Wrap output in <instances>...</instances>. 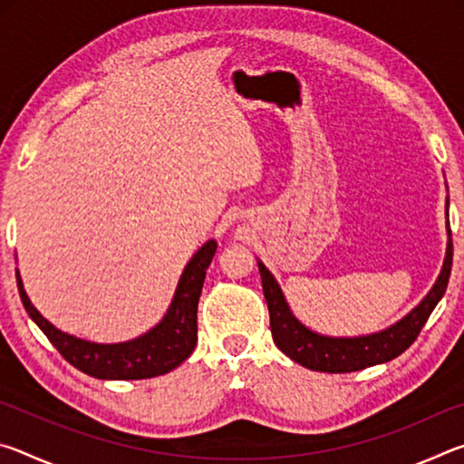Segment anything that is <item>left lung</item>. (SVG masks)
<instances>
[{"instance_id":"left-lung-1","label":"left lung","mask_w":464,"mask_h":464,"mask_svg":"<svg viewBox=\"0 0 464 464\" xmlns=\"http://www.w3.org/2000/svg\"><path fill=\"white\" fill-rule=\"evenodd\" d=\"M446 210H449V204H446ZM446 227H449L450 235V225ZM257 268H260L264 296L270 311L274 343L290 360H295L304 368H311V371L354 372L368 366L389 362V360L403 354L418 340L421 327L426 325L431 311H434L438 301L446 293V286H449L452 270V239H449V247H446L442 272H440L436 285L431 286L428 296L399 324L391 325L381 334L362 337H327L313 334L311 329L298 324L293 313H290L278 282L266 270V266L257 262Z\"/></svg>"}]
</instances>
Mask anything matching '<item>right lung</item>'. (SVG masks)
Segmentation results:
<instances>
[{"mask_svg":"<svg viewBox=\"0 0 464 464\" xmlns=\"http://www.w3.org/2000/svg\"><path fill=\"white\" fill-rule=\"evenodd\" d=\"M215 251V241H207L196 251L178 282L174 301L166 317L151 332L124 343H92L59 332L33 307L22 288L18 272H15V280H18L20 298L28 315L43 329L59 354L77 371L104 381L153 379V376L174 371L194 352L196 340H198V325H196L198 298Z\"/></svg>","mask_w":464,"mask_h":464,"instance_id":"add662e5","label":"right lung"}]
</instances>
